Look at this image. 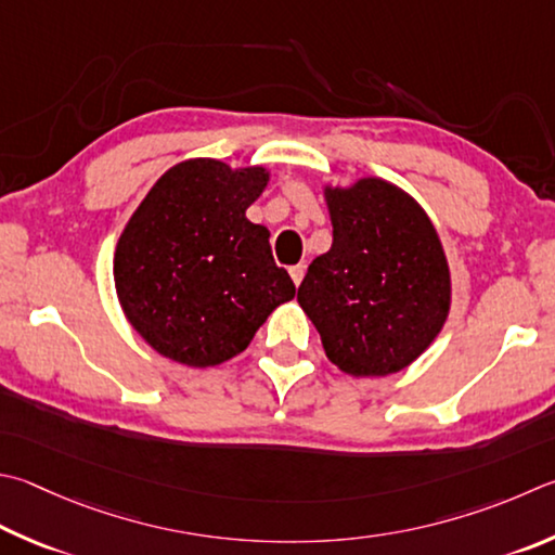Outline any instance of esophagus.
Listing matches in <instances>:
<instances>
[{"instance_id":"obj_1","label":"esophagus","mask_w":555,"mask_h":555,"mask_svg":"<svg viewBox=\"0 0 555 555\" xmlns=\"http://www.w3.org/2000/svg\"><path fill=\"white\" fill-rule=\"evenodd\" d=\"M288 274H291V279H294V284H296V286H300V281H304V276H306V264H296V267H291V269H288Z\"/></svg>"}]
</instances>
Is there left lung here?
Instances as JSON below:
<instances>
[{
    "label": "left lung",
    "instance_id": "1",
    "mask_svg": "<svg viewBox=\"0 0 555 555\" xmlns=\"http://www.w3.org/2000/svg\"><path fill=\"white\" fill-rule=\"evenodd\" d=\"M332 247L312 259L298 304L327 359L349 376L410 366L451 308L444 247L415 198L386 179L325 186Z\"/></svg>",
    "mask_w": 555,
    "mask_h": 555
}]
</instances>
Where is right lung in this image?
I'll use <instances>...</instances> for the list:
<instances>
[{
  "label": "right lung",
  "mask_w": 555,
  "mask_h": 555,
  "mask_svg": "<svg viewBox=\"0 0 555 555\" xmlns=\"http://www.w3.org/2000/svg\"><path fill=\"white\" fill-rule=\"evenodd\" d=\"M267 181L264 167L186 159L130 216L114 255L116 294L157 354L194 369L223 364L296 296L269 230L245 216Z\"/></svg>",
  "instance_id": "obj_1"
}]
</instances>
